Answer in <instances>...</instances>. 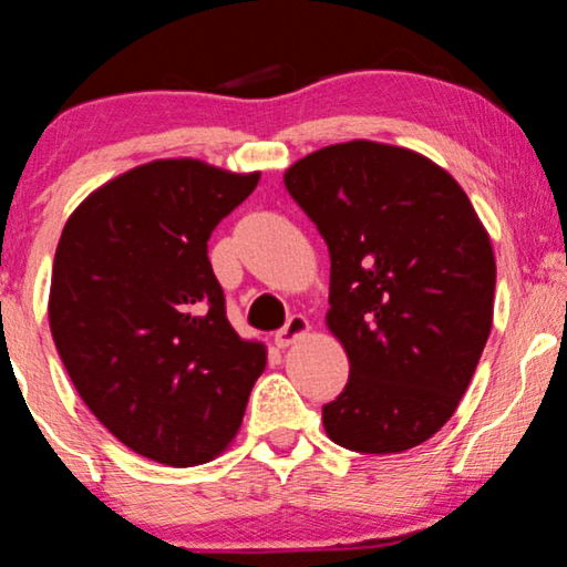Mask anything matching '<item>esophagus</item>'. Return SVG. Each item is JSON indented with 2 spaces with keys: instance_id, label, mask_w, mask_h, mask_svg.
<instances>
[{
  "instance_id": "34e87169",
  "label": "esophagus",
  "mask_w": 567,
  "mask_h": 567,
  "mask_svg": "<svg viewBox=\"0 0 567 567\" xmlns=\"http://www.w3.org/2000/svg\"><path fill=\"white\" fill-rule=\"evenodd\" d=\"M309 330V322H307V317H301V315H291L289 320H286V324L281 330L276 332V346L278 348H286V346H291L293 340L297 338H301L305 336V332Z\"/></svg>"
}]
</instances>
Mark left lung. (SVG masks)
Wrapping results in <instances>:
<instances>
[{
    "mask_svg": "<svg viewBox=\"0 0 567 567\" xmlns=\"http://www.w3.org/2000/svg\"><path fill=\"white\" fill-rule=\"evenodd\" d=\"M284 185L330 250L328 328L351 361L324 431L361 454L423 444L454 415L493 324L495 258L467 193L377 142L307 154Z\"/></svg>",
    "mask_w": 567,
    "mask_h": 567,
    "instance_id": "obj_1",
    "label": "left lung"
}]
</instances>
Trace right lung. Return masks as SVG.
Listing matches in <instances>:
<instances>
[{"instance_id": "right-lung-1", "label": "right lung", "mask_w": 567, "mask_h": 567, "mask_svg": "<svg viewBox=\"0 0 567 567\" xmlns=\"http://www.w3.org/2000/svg\"><path fill=\"white\" fill-rule=\"evenodd\" d=\"M258 181L157 159L92 193L61 231L53 343L92 415L146 460H214L266 369V348L227 320L206 245Z\"/></svg>"}]
</instances>
